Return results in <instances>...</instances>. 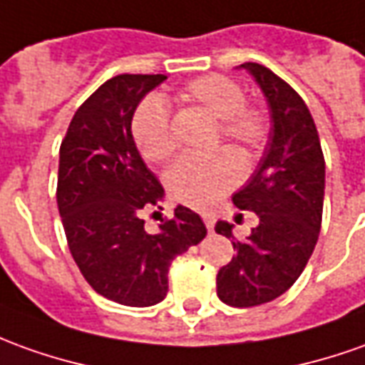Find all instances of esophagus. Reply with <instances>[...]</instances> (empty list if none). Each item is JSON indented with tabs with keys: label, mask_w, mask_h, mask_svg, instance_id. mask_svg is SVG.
I'll return each instance as SVG.
<instances>
[{
	"label": "esophagus",
	"mask_w": 365,
	"mask_h": 365,
	"mask_svg": "<svg viewBox=\"0 0 365 365\" xmlns=\"http://www.w3.org/2000/svg\"><path fill=\"white\" fill-rule=\"evenodd\" d=\"M202 220H205V225H207L208 230H212L216 222V215L215 212H202Z\"/></svg>",
	"instance_id": "1"
}]
</instances>
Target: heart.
Listing matches in <instances>:
<instances>
[{"mask_svg":"<svg viewBox=\"0 0 365 365\" xmlns=\"http://www.w3.org/2000/svg\"><path fill=\"white\" fill-rule=\"evenodd\" d=\"M178 99L205 110L216 123V140H225L242 155H248L268 137L266 113L256 105H246L245 91L225 75H205L190 81ZM133 139L149 163L167 160L177 140L170 129L165 103L153 97L140 105L133 119ZM242 168L232 155L212 153L207 157H180L165 175L170 197L188 207L207 208L238 185Z\"/></svg>","mask_w":365,"mask_h":365,"instance_id":"1","label":"heart"}]
</instances>
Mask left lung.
Returning <instances> with one entry per match:
<instances>
[{"instance_id":"obj_1","label":"left lung","mask_w":365,"mask_h":365,"mask_svg":"<svg viewBox=\"0 0 365 365\" xmlns=\"http://www.w3.org/2000/svg\"><path fill=\"white\" fill-rule=\"evenodd\" d=\"M238 69L260 87L272 123L258 167L232 195L236 207L258 216V226L245 240H235V225L226 220L215 226L236 250L218 270L216 294L228 306L248 308L282 296L310 260L320 235L326 165L302 97L264 65L242 63Z\"/></svg>"}]
</instances>
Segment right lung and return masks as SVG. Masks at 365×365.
<instances>
[{
  "mask_svg": "<svg viewBox=\"0 0 365 365\" xmlns=\"http://www.w3.org/2000/svg\"><path fill=\"white\" fill-rule=\"evenodd\" d=\"M165 79L125 73L105 81L73 115L59 149L57 207L73 260L95 292L133 308L165 300L170 262L207 236L202 218L182 205L155 235L145 230L143 212L165 200V188L130 123Z\"/></svg>",
  "mask_w": 365,
  "mask_h": 365,
  "instance_id": "1",
  "label": "right lung"
}]
</instances>
